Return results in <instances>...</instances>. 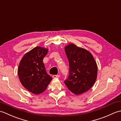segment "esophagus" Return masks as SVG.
<instances>
[{
  "mask_svg": "<svg viewBox=\"0 0 121 121\" xmlns=\"http://www.w3.org/2000/svg\"><path fill=\"white\" fill-rule=\"evenodd\" d=\"M59 77H60V75H53L52 76V78H59Z\"/></svg>",
  "mask_w": 121,
  "mask_h": 121,
  "instance_id": "esophagus-1",
  "label": "esophagus"
}]
</instances>
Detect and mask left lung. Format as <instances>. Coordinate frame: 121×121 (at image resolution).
<instances>
[{
	"instance_id": "left-lung-1",
	"label": "left lung",
	"mask_w": 121,
	"mask_h": 121,
	"mask_svg": "<svg viewBox=\"0 0 121 121\" xmlns=\"http://www.w3.org/2000/svg\"><path fill=\"white\" fill-rule=\"evenodd\" d=\"M65 49L70 66L69 76L65 83L74 94L81 95L89 91L96 81V62L89 51L74 43L66 45Z\"/></svg>"
}]
</instances>
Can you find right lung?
<instances>
[{
    "label": "right lung",
    "instance_id": "1",
    "mask_svg": "<svg viewBox=\"0 0 121 121\" xmlns=\"http://www.w3.org/2000/svg\"><path fill=\"white\" fill-rule=\"evenodd\" d=\"M48 51L47 48L35 47L23 56L17 69L18 76L22 85L35 95L45 91L52 79L47 74L43 63Z\"/></svg>",
    "mask_w": 121,
    "mask_h": 121
}]
</instances>
